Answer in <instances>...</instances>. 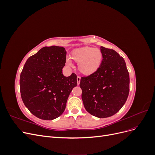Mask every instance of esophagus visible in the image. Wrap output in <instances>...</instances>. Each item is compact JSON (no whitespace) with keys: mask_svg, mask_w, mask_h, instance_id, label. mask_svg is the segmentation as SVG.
<instances>
[{"mask_svg":"<svg viewBox=\"0 0 155 155\" xmlns=\"http://www.w3.org/2000/svg\"><path fill=\"white\" fill-rule=\"evenodd\" d=\"M80 81H81V78L79 76L77 77V83H78V85H79V83H80Z\"/></svg>","mask_w":155,"mask_h":155,"instance_id":"esophagus-1","label":"esophagus"}]
</instances>
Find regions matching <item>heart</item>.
<instances>
[{
    "label": "heart",
    "mask_w": 155,
    "mask_h": 155,
    "mask_svg": "<svg viewBox=\"0 0 155 155\" xmlns=\"http://www.w3.org/2000/svg\"><path fill=\"white\" fill-rule=\"evenodd\" d=\"M70 58L78 63L79 71L85 76H90L96 72L103 62L104 56L100 49L91 46H84L74 50L70 55ZM67 64L72 66V62L68 59Z\"/></svg>",
    "instance_id": "b5f03b06"
}]
</instances>
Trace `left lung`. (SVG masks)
I'll return each instance as SVG.
<instances>
[{
    "mask_svg": "<svg viewBox=\"0 0 155 155\" xmlns=\"http://www.w3.org/2000/svg\"><path fill=\"white\" fill-rule=\"evenodd\" d=\"M104 56L96 72L81 78L79 87L86 110L97 118H108L124 106L129 92V74L125 60L116 51L101 46Z\"/></svg>",
    "mask_w": 155,
    "mask_h": 155,
    "instance_id": "1",
    "label": "left lung"
}]
</instances>
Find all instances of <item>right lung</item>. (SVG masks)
I'll return each mask as SVG.
<instances>
[{
  "instance_id": "add662e5",
  "label": "right lung",
  "mask_w": 155,
  "mask_h": 155,
  "mask_svg": "<svg viewBox=\"0 0 155 155\" xmlns=\"http://www.w3.org/2000/svg\"><path fill=\"white\" fill-rule=\"evenodd\" d=\"M67 51L61 46H45L27 59L20 76V91L31 114L45 120L61 115L77 76H63Z\"/></svg>"
}]
</instances>
